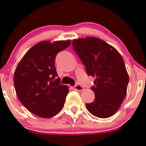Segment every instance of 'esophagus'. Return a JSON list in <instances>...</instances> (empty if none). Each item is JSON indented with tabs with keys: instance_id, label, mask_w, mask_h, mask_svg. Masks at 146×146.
<instances>
[{
	"instance_id": "34e87169",
	"label": "esophagus",
	"mask_w": 146,
	"mask_h": 146,
	"mask_svg": "<svg viewBox=\"0 0 146 146\" xmlns=\"http://www.w3.org/2000/svg\"><path fill=\"white\" fill-rule=\"evenodd\" d=\"M73 89L78 91H82L84 90V88L83 87L81 86L80 85H79V84H76V85L73 87Z\"/></svg>"
}]
</instances>
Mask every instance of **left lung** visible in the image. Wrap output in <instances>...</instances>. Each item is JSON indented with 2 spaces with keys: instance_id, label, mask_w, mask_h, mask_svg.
<instances>
[{
  "instance_id": "8db88e82",
  "label": "left lung",
  "mask_w": 146,
  "mask_h": 146,
  "mask_svg": "<svg viewBox=\"0 0 146 146\" xmlns=\"http://www.w3.org/2000/svg\"><path fill=\"white\" fill-rule=\"evenodd\" d=\"M73 47L87 74L95 78L91 88L95 98L86 104L87 110L99 118L111 117L126 97L129 80L121 56L111 45L92 36L73 39Z\"/></svg>"
}]
</instances>
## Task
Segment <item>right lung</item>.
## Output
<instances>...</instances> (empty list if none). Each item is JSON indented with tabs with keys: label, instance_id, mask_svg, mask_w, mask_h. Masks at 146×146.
<instances>
[{
	"label": "right lung",
	"instance_id": "1",
	"mask_svg": "<svg viewBox=\"0 0 146 146\" xmlns=\"http://www.w3.org/2000/svg\"><path fill=\"white\" fill-rule=\"evenodd\" d=\"M70 44V40L39 42L25 54L16 68L14 85L17 98L35 115L50 118L64 107L68 88L60 84L54 62L57 54Z\"/></svg>",
	"mask_w": 146,
	"mask_h": 146
}]
</instances>
